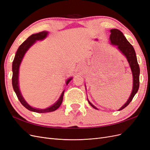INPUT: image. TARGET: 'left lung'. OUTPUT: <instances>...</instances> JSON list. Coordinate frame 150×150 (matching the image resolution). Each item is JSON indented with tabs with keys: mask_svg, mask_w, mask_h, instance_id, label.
<instances>
[{
	"mask_svg": "<svg viewBox=\"0 0 150 150\" xmlns=\"http://www.w3.org/2000/svg\"><path fill=\"white\" fill-rule=\"evenodd\" d=\"M111 34L110 39L111 41V44L112 45H115L117 46V48L118 49L119 51L123 54V55L126 57L127 60H128L129 64L130 66L131 71H132L133 74V89L132 92L130 95L129 99L126 103L122 106L120 109H119L118 111L123 110L125 108H126L130 102L132 101L134 95L137 94L138 92L139 86V67L138 63L137 56H136V52L133 47L126 39L125 36L123 35L121 32L116 29H113L110 30ZM88 103L94 109L98 108L95 107L94 105L90 103L88 100Z\"/></svg>",
	"mask_w": 150,
	"mask_h": 150,
	"instance_id": "8db88e82",
	"label": "left lung"
}]
</instances>
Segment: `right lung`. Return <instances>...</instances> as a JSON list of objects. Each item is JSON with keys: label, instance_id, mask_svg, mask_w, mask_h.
I'll use <instances>...</instances> for the list:
<instances>
[{"label": "right lung", "instance_id": "obj_1", "mask_svg": "<svg viewBox=\"0 0 150 150\" xmlns=\"http://www.w3.org/2000/svg\"><path fill=\"white\" fill-rule=\"evenodd\" d=\"M48 34L47 31H42L40 32L39 33L34 34L31 35L25 41L22 43L19 47L18 48L17 51L16 52V56L14 57V59L12 62V83L13 89L17 95V98L21 103V104L23 105L25 108L28 109L29 111L39 112V113H43V112H49L56 111L57 109L59 108L63 100V96H64V91H63L59 99L54 103L53 105L50 106L46 109H44V110H40V109L34 108L31 107L29 104L25 101L24 99L23 96L20 91L19 86V67L21 65V63L22 62V59H23L25 52L28 51V50L33 46V45L36 42V40H43L47 37ZM72 78H69L66 82V85L69 84V83L71 81Z\"/></svg>", "mask_w": 150, "mask_h": 150}]
</instances>
